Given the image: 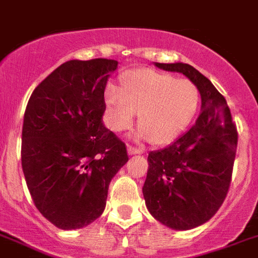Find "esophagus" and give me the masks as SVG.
<instances>
[{
	"label": "esophagus",
	"instance_id": "esophagus-1",
	"mask_svg": "<svg viewBox=\"0 0 258 258\" xmlns=\"http://www.w3.org/2000/svg\"><path fill=\"white\" fill-rule=\"evenodd\" d=\"M127 151H128V155H140V153H143V149L136 148V147L133 146H128Z\"/></svg>",
	"mask_w": 258,
	"mask_h": 258
}]
</instances>
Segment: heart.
<instances>
[{
    "label": "heart",
    "mask_w": 258,
    "mask_h": 258,
    "mask_svg": "<svg viewBox=\"0 0 258 258\" xmlns=\"http://www.w3.org/2000/svg\"><path fill=\"white\" fill-rule=\"evenodd\" d=\"M110 128L123 133L139 115L140 135L155 146L173 142L187 127L199 105V90L187 79L153 69H139L123 81V90L106 92Z\"/></svg>",
    "instance_id": "obj_1"
}]
</instances>
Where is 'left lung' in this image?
<instances>
[{
	"label": "left lung",
	"mask_w": 258,
	"mask_h": 258,
	"mask_svg": "<svg viewBox=\"0 0 258 258\" xmlns=\"http://www.w3.org/2000/svg\"><path fill=\"white\" fill-rule=\"evenodd\" d=\"M156 67L185 75L198 88L201 114L187 133L148 155L143 196L147 209L173 229H191L220 209L232 179L237 130L224 97L207 77L183 62Z\"/></svg>",
	"instance_id": "8db88e82"
}]
</instances>
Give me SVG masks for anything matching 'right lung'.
I'll return each mask as SVG.
<instances>
[{
    "label": "right lung",
    "instance_id": "add662e5",
    "mask_svg": "<svg viewBox=\"0 0 258 258\" xmlns=\"http://www.w3.org/2000/svg\"><path fill=\"white\" fill-rule=\"evenodd\" d=\"M116 60H69L32 92L22 128V169L32 202L60 229L103 213L111 178L128 161L102 123L105 88Z\"/></svg>",
    "mask_w": 258,
    "mask_h": 258
}]
</instances>
